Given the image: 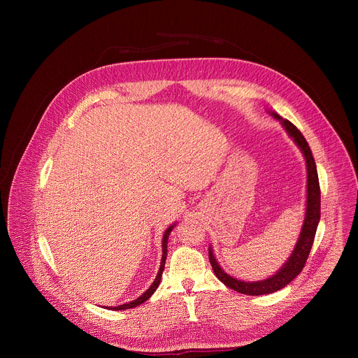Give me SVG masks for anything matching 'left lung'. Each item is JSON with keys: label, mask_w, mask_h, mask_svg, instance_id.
<instances>
[{"label": "left lung", "mask_w": 358, "mask_h": 358, "mask_svg": "<svg viewBox=\"0 0 358 358\" xmlns=\"http://www.w3.org/2000/svg\"><path fill=\"white\" fill-rule=\"evenodd\" d=\"M272 116L282 122L283 127L286 129L289 136L294 140V143L300 147L303 156L306 159V166H308V201H306L304 222L301 227L299 241L294 246V250L292 252L290 258L283 265V268L276 275L271 276L269 279L259 280V282H242V280H238V279L229 276L220 268V265L214 257V253H213V249L210 248V252H208L210 262H211L215 276L228 287H231L239 293L249 294V296L273 293V292L285 287L286 285H289L303 271L306 261H308V258H309V253H310V249H312V245L315 241V235L317 231V225L320 221V184H319L317 169H316V163H315V159L312 155V150H310L308 141H306V138L303 137V134L300 133V130L293 123H290L286 119H282L276 113H272Z\"/></svg>", "instance_id": "left-lung-1"}]
</instances>
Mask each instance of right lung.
Segmentation results:
<instances>
[{"instance_id": "obj_1", "label": "right lung", "mask_w": 358, "mask_h": 358, "mask_svg": "<svg viewBox=\"0 0 358 358\" xmlns=\"http://www.w3.org/2000/svg\"><path fill=\"white\" fill-rule=\"evenodd\" d=\"M174 227H170L166 232H164V236H163V258H162V264H160V269H159V273L155 279V282H152V285L136 300L130 301V303H126V304H120V306H116V308H109L112 310H124V309H131V308H136V306L144 303L147 299H150V296L156 292V289L159 287L160 285V280H162V276H163V271H164V265H166V259H167V242H169V235L171 232Z\"/></svg>"}]
</instances>
